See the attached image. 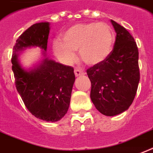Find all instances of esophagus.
<instances>
[{"mask_svg":"<svg viewBox=\"0 0 153 153\" xmlns=\"http://www.w3.org/2000/svg\"><path fill=\"white\" fill-rule=\"evenodd\" d=\"M74 74L75 76H81V75H84L85 72L82 71V70H80V69H75L74 70Z\"/></svg>","mask_w":153,"mask_h":153,"instance_id":"34e87169","label":"esophagus"}]
</instances>
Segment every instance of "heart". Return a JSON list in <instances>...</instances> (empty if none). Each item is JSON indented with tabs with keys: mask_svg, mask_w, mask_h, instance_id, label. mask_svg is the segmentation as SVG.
Returning a JSON list of instances; mask_svg holds the SVG:
<instances>
[{
	"mask_svg": "<svg viewBox=\"0 0 153 153\" xmlns=\"http://www.w3.org/2000/svg\"><path fill=\"white\" fill-rule=\"evenodd\" d=\"M115 33L110 25L100 23L76 24L62 34L61 42H53V49L58 57L66 62L75 59L74 51L79 50V58L85 63L102 62L112 51Z\"/></svg>",
	"mask_w": 153,
	"mask_h": 153,
	"instance_id": "1",
	"label": "heart"
}]
</instances>
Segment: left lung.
<instances>
[{"label":"left lung","mask_w":153,"mask_h":153,"mask_svg":"<svg viewBox=\"0 0 153 153\" xmlns=\"http://www.w3.org/2000/svg\"><path fill=\"white\" fill-rule=\"evenodd\" d=\"M116 32L108 58L87 70L91 82V99L102 115L113 116L128 110L136 96L139 81V52L131 33L111 20Z\"/></svg>","instance_id":"obj_1"}]
</instances>
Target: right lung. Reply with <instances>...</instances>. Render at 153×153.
Returning a JSON list of instances; mask_svg holds the SVG:
<instances>
[{"instance_id": "add662e5", "label": "right lung", "mask_w": 153, "mask_h": 153, "mask_svg": "<svg viewBox=\"0 0 153 153\" xmlns=\"http://www.w3.org/2000/svg\"><path fill=\"white\" fill-rule=\"evenodd\" d=\"M49 33V22L31 25L16 41L11 62L15 85L28 111L40 120L56 122L68 111L75 80L74 68L45 58L40 66L27 71L17 61V52L30 46L40 47L45 55Z\"/></svg>"}]
</instances>
